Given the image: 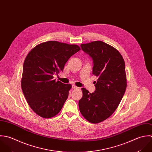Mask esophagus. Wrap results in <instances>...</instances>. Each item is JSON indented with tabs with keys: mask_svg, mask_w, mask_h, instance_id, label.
<instances>
[{
	"mask_svg": "<svg viewBox=\"0 0 152 152\" xmlns=\"http://www.w3.org/2000/svg\"><path fill=\"white\" fill-rule=\"evenodd\" d=\"M72 88L73 89H79V88H78V87H77L76 86H75V85H72Z\"/></svg>",
	"mask_w": 152,
	"mask_h": 152,
	"instance_id": "obj_1",
	"label": "esophagus"
}]
</instances>
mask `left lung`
Returning a JSON list of instances; mask_svg holds the SVG:
<instances>
[{
    "instance_id": "obj_1",
    "label": "left lung",
    "mask_w": 152,
    "mask_h": 152,
    "mask_svg": "<svg viewBox=\"0 0 152 152\" xmlns=\"http://www.w3.org/2000/svg\"><path fill=\"white\" fill-rule=\"evenodd\" d=\"M81 47L93 58V74L98 80L95 81L94 93L81 88L79 108L87 121L96 124L113 114L124 94L127 87L125 63L118 50L102 41L83 44Z\"/></svg>"
}]
</instances>
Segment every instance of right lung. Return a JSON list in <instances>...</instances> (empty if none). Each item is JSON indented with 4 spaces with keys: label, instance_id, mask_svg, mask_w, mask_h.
Segmentation results:
<instances>
[{
    "label": "right lung",
    "instance_id": "1",
    "mask_svg": "<svg viewBox=\"0 0 152 152\" xmlns=\"http://www.w3.org/2000/svg\"><path fill=\"white\" fill-rule=\"evenodd\" d=\"M77 45L55 41L35 46L25 58L21 87L31 109L44 118L58 114L68 97L72 86L53 79L63 71L69 58L80 51Z\"/></svg>",
    "mask_w": 152,
    "mask_h": 152
}]
</instances>
